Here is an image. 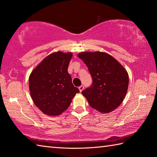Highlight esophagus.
<instances>
[{
  "label": "esophagus",
  "instance_id": "1",
  "mask_svg": "<svg viewBox=\"0 0 157 157\" xmlns=\"http://www.w3.org/2000/svg\"><path fill=\"white\" fill-rule=\"evenodd\" d=\"M78 88H79V92H82V91L83 90V89H84V86H82H82H79Z\"/></svg>",
  "mask_w": 157,
  "mask_h": 157
}]
</instances>
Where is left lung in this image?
I'll list each match as a JSON object with an SVG mask.
<instances>
[{
    "label": "left lung",
    "mask_w": 157,
    "mask_h": 157,
    "mask_svg": "<svg viewBox=\"0 0 157 157\" xmlns=\"http://www.w3.org/2000/svg\"><path fill=\"white\" fill-rule=\"evenodd\" d=\"M93 78V84L82 92L94 109L108 113L120 106L128 91L129 77L126 69L112 56L101 51L79 53Z\"/></svg>",
    "instance_id": "left-lung-1"
}]
</instances>
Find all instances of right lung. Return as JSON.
<instances>
[{
	"instance_id": "right-lung-1",
	"label": "right lung",
	"mask_w": 157,
	"mask_h": 157,
	"mask_svg": "<svg viewBox=\"0 0 157 157\" xmlns=\"http://www.w3.org/2000/svg\"><path fill=\"white\" fill-rule=\"evenodd\" d=\"M72 52L57 51L43 59L29 75V86L33 103L42 113L58 116L79 92L73 86L68 67Z\"/></svg>"
}]
</instances>
